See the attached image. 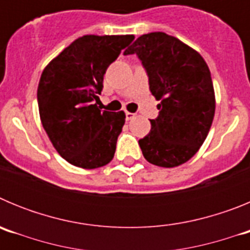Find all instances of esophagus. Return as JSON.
I'll return each instance as SVG.
<instances>
[{
  "label": "esophagus",
  "instance_id": "34e87169",
  "mask_svg": "<svg viewBox=\"0 0 250 250\" xmlns=\"http://www.w3.org/2000/svg\"><path fill=\"white\" fill-rule=\"evenodd\" d=\"M125 118H126V120H132V119L135 118V114H132V112H125Z\"/></svg>",
  "mask_w": 250,
  "mask_h": 250
}]
</instances>
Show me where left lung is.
Returning <instances> with one entry per match:
<instances>
[{
  "mask_svg": "<svg viewBox=\"0 0 250 250\" xmlns=\"http://www.w3.org/2000/svg\"><path fill=\"white\" fill-rule=\"evenodd\" d=\"M124 55H136L149 77L159 115L151 130L139 140L149 163L174 167L199 150L215 112L213 81L200 54L176 37L151 32L136 39Z\"/></svg>",
  "mask_w": 250,
  "mask_h": 250,
  "instance_id": "1",
  "label": "left lung"
}]
</instances>
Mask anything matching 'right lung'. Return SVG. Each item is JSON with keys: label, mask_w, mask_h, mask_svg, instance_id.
Returning a JSON list of instances; mask_svg holds the SVG:
<instances>
[{"label": "right lung", "mask_w": 250, "mask_h": 250, "mask_svg": "<svg viewBox=\"0 0 250 250\" xmlns=\"http://www.w3.org/2000/svg\"><path fill=\"white\" fill-rule=\"evenodd\" d=\"M132 35H86L55 57L37 89L41 123L60 155L75 167L109 164L125 124L123 111L99 109L104 75Z\"/></svg>", "instance_id": "add662e5"}]
</instances>
